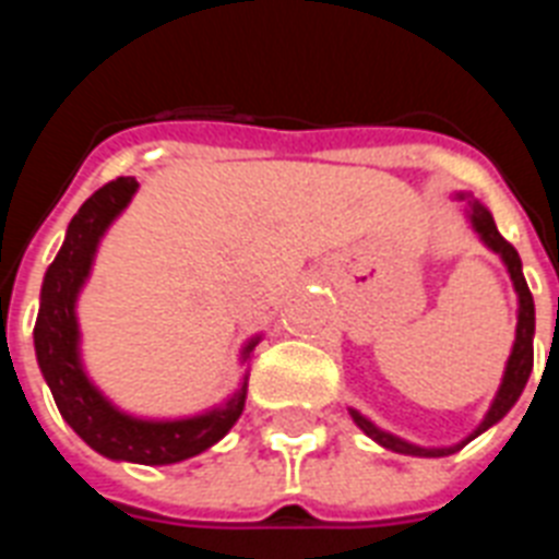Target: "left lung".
<instances>
[{
	"mask_svg": "<svg viewBox=\"0 0 559 559\" xmlns=\"http://www.w3.org/2000/svg\"><path fill=\"white\" fill-rule=\"evenodd\" d=\"M459 200L467 202V219L473 231L478 235V240L502 258V263L508 266V275L513 281V289H516V298H520V310H516V340H513L511 357H508V366H504V377L502 385L496 391L493 403L487 408L485 420L473 429V432L464 438V441L452 443V447H417V443H408L397 435L385 432L380 426H373L366 415H359L357 408H348L350 417H354V424L362 429V432L377 441L380 447L391 452H400V455H417V459H443V455H452V452H459L461 447H467L473 438H478L481 432H487L490 426H496L502 420L513 406H516V400L522 397V391L528 385V377L534 371V296H531L528 284H525V275H522V261L520 252L513 249L502 235H499V228L493 223V214L481 205L478 200H473L469 193H455Z\"/></svg>",
	"mask_w": 559,
	"mask_h": 559,
	"instance_id": "obj_1",
	"label": "left lung"
}]
</instances>
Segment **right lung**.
I'll use <instances>...</instances> for the list:
<instances>
[{
  "label": "right lung",
  "instance_id": "right-lung-1",
  "mask_svg": "<svg viewBox=\"0 0 559 559\" xmlns=\"http://www.w3.org/2000/svg\"><path fill=\"white\" fill-rule=\"evenodd\" d=\"M139 182L118 177L92 193L66 228V240L51 261L39 289V313L34 324V350L37 366L55 394L60 415L92 450L104 459L133 461V464H177L193 459L223 438L237 424L246 406V380L223 403L202 415L153 420V417L127 415L104 397V391L90 380L81 359V328H78V296L90 278L100 237L130 205ZM261 336L246 342L240 357L258 345Z\"/></svg>",
  "mask_w": 559,
  "mask_h": 559
}]
</instances>
